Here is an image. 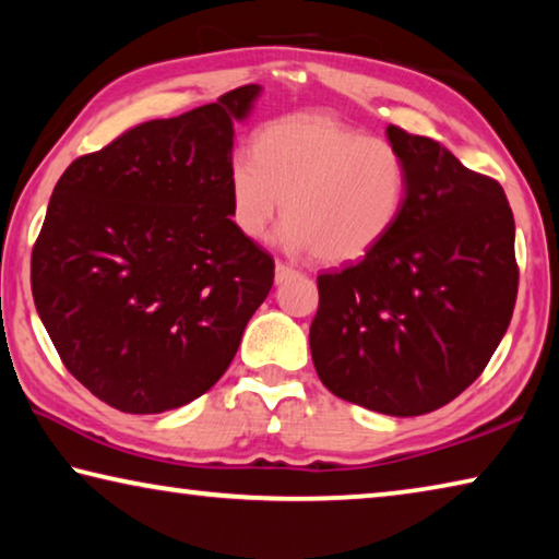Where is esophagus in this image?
Listing matches in <instances>:
<instances>
[{"instance_id":"1","label":"esophagus","mask_w":559,"mask_h":559,"mask_svg":"<svg viewBox=\"0 0 559 559\" xmlns=\"http://www.w3.org/2000/svg\"><path fill=\"white\" fill-rule=\"evenodd\" d=\"M293 276H298V271L293 269V266H288V263H276V283H283V281H288V278H293Z\"/></svg>"}]
</instances>
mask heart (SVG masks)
<instances>
[{
  "instance_id": "obj_1",
  "label": "heart",
  "mask_w": 559,
  "mask_h": 559,
  "mask_svg": "<svg viewBox=\"0 0 559 559\" xmlns=\"http://www.w3.org/2000/svg\"><path fill=\"white\" fill-rule=\"evenodd\" d=\"M226 187L231 222L243 236L261 239L283 210V249L353 263L400 222L409 163L390 140L362 135L330 112H296L269 122L253 155L231 157Z\"/></svg>"
}]
</instances>
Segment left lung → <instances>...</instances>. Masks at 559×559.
Listing matches in <instances>:
<instances>
[{"label":"left lung","mask_w":559,"mask_h":559,"mask_svg":"<svg viewBox=\"0 0 559 559\" xmlns=\"http://www.w3.org/2000/svg\"><path fill=\"white\" fill-rule=\"evenodd\" d=\"M409 163L392 234L362 261L318 276L316 372L340 400L429 414L486 370L518 296L515 222L503 187L431 138L386 128Z\"/></svg>","instance_id":"8db88e82"}]
</instances>
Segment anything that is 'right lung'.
Returning a JSON list of instances; mask_svg holds the SVG:
<instances>
[{"label":"right lung","mask_w":559,"mask_h":559,"mask_svg":"<svg viewBox=\"0 0 559 559\" xmlns=\"http://www.w3.org/2000/svg\"><path fill=\"white\" fill-rule=\"evenodd\" d=\"M261 86L130 128L73 159L32 251V293L66 370L128 414L185 406L226 372L273 286L231 222L234 122Z\"/></svg>","instance_id":"add662e5"}]
</instances>
